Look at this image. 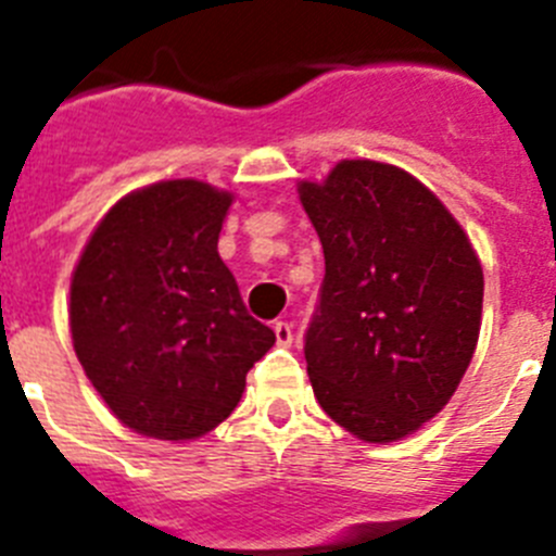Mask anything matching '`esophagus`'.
Listing matches in <instances>:
<instances>
[{
  "label": "esophagus",
  "instance_id": "obj_1",
  "mask_svg": "<svg viewBox=\"0 0 556 556\" xmlns=\"http://www.w3.org/2000/svg\"><path fill=\"white\" fill-rule=\"evenodd\" d=\"M273 331H275V342H278V345L281 348L292 345V326H289V323H275Z\"/></svg>",
  "mask_w": 556,
  "mask_h": 556
}]
</instances>
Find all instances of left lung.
<instances>
[{"instance_id": "obj_1", "label": "left lung", "mask_w": 556, "mask_h": 556, "mask_svg": "<svg viewBox=\"0 0 556 556\" xmlns=\"http://www.w3.org/2000/svg\"><path fill=\"white\" fill-rule=\"evenodd\" d=\"M326 278L306 333L323 412L365 443H397L451 401L473 358L484 275L454 214L409 172L339 161L298 184Z\"/></svg>"}]
</instances>
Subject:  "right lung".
I'll use <instances>...</instances> for the list:
<instances>
[{
  "instance_id": "add662e5",
  "label": "right lung",
  "mask_w": 556,
  "mask_h": 556,
  "mask_svg": "<svg viewBox=\"0 0 556 556\" xmlns=\"http://www.w3.org/2000/svg\"><path fill=\"white\" fill-rule=\"evenodd\" d=\"M230 203L194 178L130 191L72 273L77 358L108 409L144 437L180 443L217 429L275 345L217 253Z\"/></svg>"
}]
</instances>
